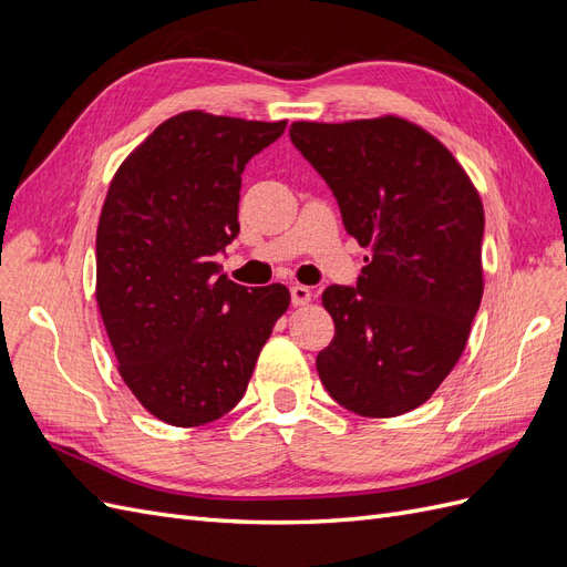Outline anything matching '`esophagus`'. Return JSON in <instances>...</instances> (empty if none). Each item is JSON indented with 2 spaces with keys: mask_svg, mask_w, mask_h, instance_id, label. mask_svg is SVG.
Returning <instances> with one entry per match:
<instances>
[{
  "mask_svg": "<svg viewBox=\"0 0 567 567\" xmlns=\"http://www.w3.org/2000/svg\"><path fill=\"white\" fill-rule=\"evenodd\" d=\"M310 300H312V290L310 288L302 286V284L290 286V302H293L296 307L298 305H307Z\"/></svg>",
  "mask_w": 567,
  "mask_h": 567,
  "instance_id": "1",
  "label": "esophagus"
}]
</instances>
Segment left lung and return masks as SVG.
<instances>
[{
    "instance_id": "1",
    "label": "left lung",
    "mask_w": 567,
    "mask_h": 567,
    "mask_svg": "<svg viewBox=\"0 0 567 567\" xmlns=\"http://www.w3.org/2000/svg\"><path fill=\"white\" fill-rule=\"evenodd\" d=\"M288 134L346 231L371 248L354 286L321 296L336 336L317 354L319 379L359 416L406 414L466 348L483 300V200L447 146L409 120L293 123Z\"/></svg>"
}]
</instances>
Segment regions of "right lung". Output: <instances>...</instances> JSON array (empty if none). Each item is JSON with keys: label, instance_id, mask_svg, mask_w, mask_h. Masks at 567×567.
Segmentation results:
<instances>
[{"label": "right lung", "instance_id": "right-lung-1", "mask_svg": "<svg viewBox=\"0 0 567 567\" xmlns=\"http://www.w3.org/2000/svg\"><path fill=\"white\" fill-rule=\"evenodd\" d=\"M286 120L203 111L165 120L117 167L96 229V302L117 371L153 416L196 427L246 394L274 323L281 284L246 288L219 274L238 236L248 161Z\"/></svg>", "mask_w": 567, "mask_h": 567}]
</instances>
